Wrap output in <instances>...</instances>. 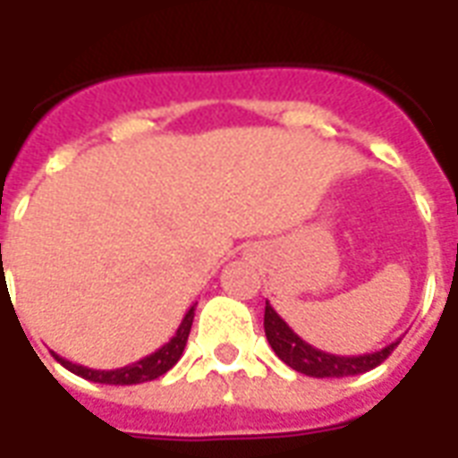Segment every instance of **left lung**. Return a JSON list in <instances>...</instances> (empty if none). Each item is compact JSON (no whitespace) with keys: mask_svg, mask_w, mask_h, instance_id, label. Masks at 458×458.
Listing matches in <instances>:
<instances>
[{"mask_svg":"<svg viewBox=\"0 0 458 458\" xmlns=\"http://www.w3.org/2000/svg\"><path fill=\"white\" fill-rule=\"evenodd\" d=\"M264 333H267V340L272 344L274 354L286 367L296 369L298 374L313 376V378H342V376L367 374V371H371V369H376L381 361L391 357V352L401 342L395 340L391 344H386L384 350L371 352V354H357V357H340V354L315 350L313 344H308L303 337H298L291 330L286 320L269 306V301L264 306Z\"/></svg>","mask_w":458,"mask_h":458,"instance_id":"8db88e82","label":"left lung"}]
</instances>
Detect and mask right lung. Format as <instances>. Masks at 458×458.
Wrapping results in <instances>:
<instances>
[{"instance_id": "obj_1", "label": "right lung", "mask_w": 458, "mask_h": 458, "mask_svg": "<svg viewBox=\"0 0 458 458\" xmlns=\"http://www.w3.org/2000/svg\"><path fill=\"white\" fill-rule=\"evenodd\" d=\"M194 310L191 306L186 310L184 320L177 327L174 337L162 344L160 350H155L152 354L143 357L135 364H128V367L111 369V371H101V369H89L82 367V364H72L67 361L60 354H55V359L72 374L82 376L87 381H94V384H108V386H133V384H145V381H152V378H160L162 374H167L169 369L174 367L179 361V357L184 354L186 340H189V333H191V323H194Z\"/></svg>"}]
</instances>
